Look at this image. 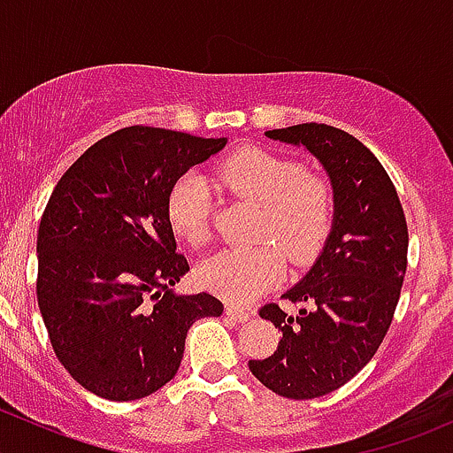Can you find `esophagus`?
Masks as SVG:
<instances>
[{
	"label": "esophagus",
	"mask_w": 453,
	"mask_h": 453,
	"mask_svg": "<svg viewBox=\"0 0 453 453\" xmlns=\"http://www.w3.org/2000/svg\"><path fill=\"white\" fill-rule=\"evenodd\" d=\"M226 313L230 315L232 319H236V322H248V319L252 318V313H250L248 309L239 307V304H227V307H226Z\"/></svg>",
	"instance_id": "1"
}]
</instances>
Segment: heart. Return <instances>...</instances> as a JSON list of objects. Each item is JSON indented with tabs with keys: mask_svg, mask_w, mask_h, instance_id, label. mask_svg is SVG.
<instances>
[{
	"mask_svg": "<svg viewBox=\"0 0 453 453\" xmlns=\"http://www.w3.org/2000/svg\"><path fill=\"white\" fill-rule=\"evenodd\" d=\"M214 177L232 195L260 205L256 236L277 245L226 250L199 267L205 289L243 304L280 280L285 272L280 251L294 265L311 263L319 254L333 227L335 188L326 173L300 168L294 159L256 146L223 159ZM210 214L212 203L201 177L184 175L171 186L166 219L180 239L203 245L210 236Z\"/></svg>",
	"mask_w": 453,
	"mask_h": 453,
	"instance_id": "b5f03b06",
	"label": "heart"
}]
</instances>
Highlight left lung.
<instances>
[{
    "label": "left lung",
    "mask_w": 453,
    "mask_h": 453,
    "mask_svg": "<svg viewBox=\"0 0 453 453\" xmlns=\"http://www.w3.org/2000/svg\"><path fill=\"white\" fill-rule=\"evenodd\" d=\"M267 138L303 144L324 164L335 219L307 276L282 294L298 313L276 303L258 309L282 340L272 357L250 359V370L276 395L315 399L350 381L381 346L408 269V223L386 168L350 134L307 122Z\"/></svg>",
    "instance_id": "8db88e82"
}]
</instances>
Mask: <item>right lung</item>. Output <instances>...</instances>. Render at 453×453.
<instances>
[{
  "label": "right lung",
  "mask_w": 453,
  "mask_h": 453,
  "mask_svg": "<svg viewBox=\"0 0 453 453\" xmlns=\"http://www.w3.org/2000/svg\"><path fill=\"white\" fill-rule=\"evenodd\" d=\"M226 146L125 127L63 173L39 223L36 300L63 368L96 396L135 401L180 370L186 335L223 313L210 294L175 296L188 272L166 219L171 186Z\"/></svg>",
  "instance_id": "add662e5"
}]
</instances>
